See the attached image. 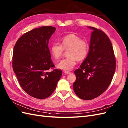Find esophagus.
<instances>
[{
	"mask_svg": "<svg viewBox=\"0 0 128 128\" xmlns=\"http://www.w3.org/2000/svg\"><path fill=\"white\" fill-rule=\"evenodd\" d=\"M71 72H70V71H64V74H71Z\"/></svg>",
	"mask_w": 128,
	"mask_h": 128,
	"instance_id": "obj_1",
	"label": "esophagus"
}]
</instances>
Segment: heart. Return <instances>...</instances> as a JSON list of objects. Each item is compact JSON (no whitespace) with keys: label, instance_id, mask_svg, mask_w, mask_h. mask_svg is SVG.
<instances>
[{"label":"heart","instance_id":"obj_1","mask_svg":"<svg viewBox=\"0 0 128 128\" xmlns=\"http://www.w3.org/2000/svg\"><path fill=\"white\" fill-rule=\"evenodd\" d=\"M60 44L54 43L50 47V54L56 60L62 57L64 50L68 49V57L57 65L59 69L71 70L75 66L77 60L82 61L87 57L89 51L88 43L87 40L81 38L78 35L72 33L66 35L60 38Z\"/></svg>","mask_w":128,"mask_h":128}]
</instances>
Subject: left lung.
<instances>
[{
  "label": "left lung",
  "mask_w": 128,
  "mask_h": 128,
  "mask_svg": "<svg viewBox=\"0 0 128 128\" xmlns=\"http://www.w3.org/2000/svg\"><path fill=\"white\" fill-rule=\"evenodd\" d=\"M91 33L90 50L80 68L74 72L76 95L82 99H93L102 94L110 84L116 70V58L112 43L104 32L89 26Z\"/></svg>",
  "instance_id": "left-lung-1"
}]
</instances>
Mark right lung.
I'll list each match as a JSON object with an SVG mask.
<instances>
[{
	"label": "right lung",
	"instance_id": "obj_1",
	"mask_svg": "<svg viewBox=\"0 0 128 128\" xmlns=\"http://www.w3.org/2000/svg\"><path fill=\"white\" fill-rule=\"evenodd\" d=\"M56 28L44 26L33 29L20 38L14 46L12 68L20 86L29 96L44 99L51 95L62 71L54 69L48 41Z\"/></svg>",
	"mask_w": 128,
	"mask_h": 128
}]
</instances>
